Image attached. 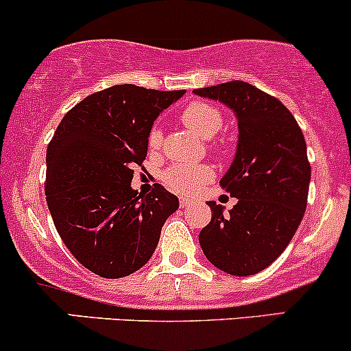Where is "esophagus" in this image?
Returning <instances> with one entry per match:
<instances>
[{"label":"esophagus","mask_w":351,"mask_h":351,"mask_svg":"<svg viewBox=\"0 0 351 351\" xmlns=\"http://www.w3.org/2000/svg\"><path fill=\"white\" fill-rule=\"evenodd\" d=\"M191 203H193V199H190V198H182V199H180V206H182V208L190 206Z\"/></svg>","instance_id":"obj_1"}]
</instances>
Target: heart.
Instances as JSON below:
<instances>
[{
	"instance_id": "1",
	"label": "heart",
	"mask_w": 351,
	"mask_h": 351,
	"mask_svg": "<svg viewBox=\"0 0 351 351\" xmlns=\"http://www.w3.org/2000/svg\"><path fill=\"white\" fill-rule=\"evenodd\" d=\"M182 121L190 132L202 140H213L223 128V113L217 106L210 105L205 101L190 103L182 113ZM163 133L158 125L153 126L148 133V148L149 152H156L161 146ZM213 180V171L206 165H173L171 168L165 173V184L169 190L182 195H193L208 182Z\"/></svg>"
}]
</instances>
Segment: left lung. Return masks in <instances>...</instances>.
Here are the masks:
<instances>
[{
	"mask_svg": "<svg viewBox=\"0 0 351 351\" xmlns=\"http://www.w3.org/2000/svg\"><path fill=\"white\" fill-rule=\"evenodd\" d=\"M219 101L238 121L237 152L219 186L237 198L228 213L215 202L199 232L203 253L234 276L260 273L285 252L306 210L311 168L298 123L276 98L245 82L193 91Z\"/></svg>",
	"mask_w": 351,
	"mask_h": 351,
	"instance_id": "8db88e82",
	"label": "left lung"
}]
</instances>
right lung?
Masks as SVG:
<instances>
[{
    "mask_svg": "<svg viewBox=\"0 0 351 351\" xmlns=\"http://www.w3.org/2000/svg\"><path fill=\"white\" fill-rule=\"evenodd\" d=\"M183 95L134 84L106 88L69 110L48 145L49 213L73 256L101 278L145 267L165 221L178 210V198L161 184L141 196L132 180L155 119Z\"/></svg>",
    "mask_w": 351,
    "mask_h": 351,
    "instance_id": "1",
    "label": "right lung"
}]
</instances>
